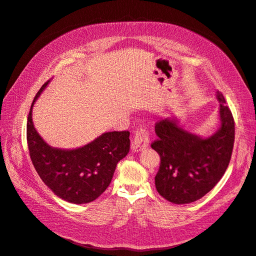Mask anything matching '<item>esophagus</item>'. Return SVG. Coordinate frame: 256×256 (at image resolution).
Here are the masks:
<instances>
[{"mask_svg":"<svg viewBox=\"0 0 256 256\" xmlns=\"http://www.w3.org/2000/svg\"><path fill=\"white\" fill-rule=\"evenodd\" d=\"M148 142H150V133L146 128H140L135 130L134 140L130 147L133 152H140L148 146Z\"/></svg>","mask_w":256,"mask_h":256,"instance_id":"obj_1","label":"esophagus"}]
</instances>
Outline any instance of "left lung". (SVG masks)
I'll return each mask as SVG.
<instances>
[{"label": "left lung", "instance_id": "obj_1", "mask_svg": "<svg viewBox=\"0 0 256 256\" xmlns=\"http://www.w3.org/2000/svg\"><path fill=\"white\" fill-rule=\"evenodd\" d=\"M222 126L208 138L188 133L176 121L166 118L156 123L158 136L152 148L160 156L155 176L158 193L174 204H188L203 198L227 170L234 144V120L222 92Z\"/></svg>", "mask_w": 256, "mask_h": 256}]
</instances>
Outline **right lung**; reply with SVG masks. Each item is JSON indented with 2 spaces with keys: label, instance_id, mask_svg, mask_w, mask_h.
Masks as SVG:
<instances>
[{
  "label": "right lung",
  "instance_id": "right-lung-1",
  "mask_svg": "<svg viewBox=\"0 0 256 256\" xmlns=\"http://www.w3.org/2000/svg\"><path fill=\"white\" fill-rule=\"evenodd\" d=\"M46 82L36 94L27 118V142L30 159L40 179L62 200L73 204L90 203L102 194L114 176L118 162L130 150V132H108L82 148H52L36 130L32 109Z\"/></svg>",
  "mask_w": 256,
  "mask_h": 256
}]
</instances>
